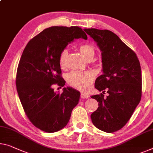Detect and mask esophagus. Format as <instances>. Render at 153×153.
I'll list each match as a JSON object with an SVG mask.
<instances>
[{
    "label": "esophagus",
    "instance_id": "esophagus-1",
    "mask_svg": "<svg viewBox=\"0 0 153 153\" xmlns=\"http://www.w3.org/2000/svg\"><path fill=\"white\" fill-rule=\"evenodd\" d=\"M80 97H81V98L85 99V98H88V97H89V95H88V94H87V93H82L80 95Z\"/></svg>",
    "mask_w": 153,
    "mask_h": 153
}]
</instances>
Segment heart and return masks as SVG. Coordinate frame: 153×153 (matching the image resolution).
Listing matches in <instances>:
<instances>
[{
  "instance_id": "heart-1",
  "label": "heart",
  "mask_w": 153,
  "mask_h": 153,
  "mask_svg": "<svg viewBox=\"0 0 153 153\" xmlns=\"http://www.w3.org/2000/svg\"><path fill=\"white\" fill-rule=\"evenodd\" d=\"M79 49L80 53L86 60H91L95 56V50L92 45L82 44L79 45ZM68 55L67 49H62L60 51L58 57V62L61 67H65L66 65V60ZM95 78V74L91 71H71L67 76V80L73 87L78 90L86 91L89 87L91 83Z\"/></svg>"
}]
</instances>
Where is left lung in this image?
Returning <instances> with one entry per match:
<instances>
[{
	"label": "left lung",
	"mask_w": 153,
	"mask_h": 153,
	"mask_svg": "<svg viewBox=\"0 0 153 153\" xmlns=\"http://www.w3.org/2000/svg\"><path fill=\"white\" fill-rule=\"evenodd\" d=\"M102 51V71L95 88L102 91L91 96L99 107L91 115L93 124L106 133L124 127L142 97V71L136 53L112 31L84 29ZM106 91L109 95L104 97Z\"/></svg>",
	"instance_id": "obj_1"
}]
</instances>
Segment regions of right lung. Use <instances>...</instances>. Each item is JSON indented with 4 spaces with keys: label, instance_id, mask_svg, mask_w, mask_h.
Listing matches in <instances>:
<instances>
[{
    "label": "right lung",
    "instance_id": "add662e5",
    "mask_svg": "<svg viewBox=\"0 0 153 153\" xmlns=\"http://www.w3.org/2000/svg\"><path fill=\"white\" fill-rule=\"evenodd\" d=\"M87 39L77 26L45 29L29 40L18 64L16 85L27 117L36 128L47 133L63 128L78 104L80 93L71 87L56 93L53 84L64 86L58 57L75 38Z\"/></svg>",
    "mask_w": 153,
    "mask_h": 153
}]
</instances>
